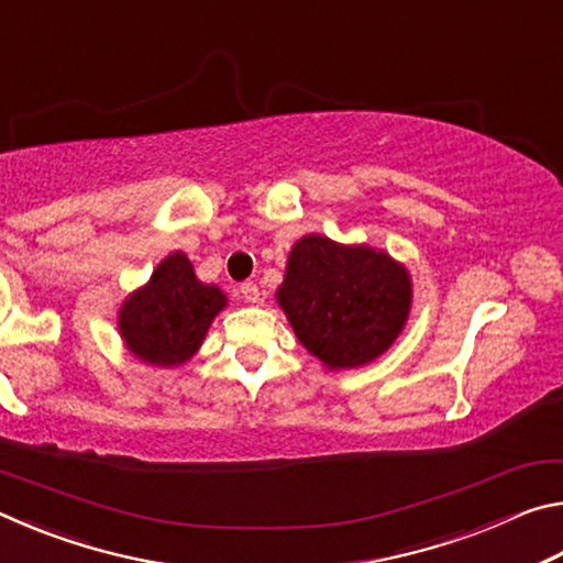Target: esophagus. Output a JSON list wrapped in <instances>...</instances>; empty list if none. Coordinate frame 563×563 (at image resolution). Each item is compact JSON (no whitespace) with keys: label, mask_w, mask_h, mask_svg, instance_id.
<instances>
[{"label":"esophagus","mask_w":563,"mask_h":563,"mask_svg":"<svg viewBox=\"0 0 563 563\" xmlns=\"http://www.w3.org/2000/svg\"><path fill=\"white\" fill-rule=\"evenodd\" d=\"M238 292H241V298H243L245 302H258V300H261L258 285L251 283V280H245V283L238 285Z\"/></svg>","instance_id":"esophagus-1"}]
</instances>
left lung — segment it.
<instances>
[{
  "instance_id": "obj_1",
  "label": "left lung",
  "mask_w": 563,
  "mask_h": 563,
  "mask_svg": "<svg viewBox=\"0 0 563 563\" xmlns=\"http://www.w3.org/2000/svg\"><path fill=\"white\" fill-rule=\"evenodd\" d=\"M409 300V275L387 253L322 235L295 243L278 288L295 335L330 369L383 355L405 325Z\"/></svg>"
}]
</instances>
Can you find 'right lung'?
Wrapping results in <instances>:
<instances>
[{
  "mask_svg": "<svg viewBox=\"0 0 563 563\" xmlns=\"http://www.w3.org/2000/svg\"><path fill=\"white\" fill-rule=\"evenodd\" d=\"M223 305L225 295L198 280L184 253H174L158 265L146 288L123 302L119 330L139 360L174 367L201 347Z\"/></svg>",
  "mask_w": 563,
  "mask_h": 563,
  "instance_id": "add662e5",
  "label": "right lung"
}]
</instances>
